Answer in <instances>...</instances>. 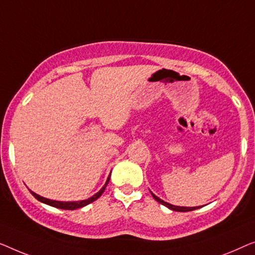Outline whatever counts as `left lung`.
<instances>
[{
    "mask_svg": "<svg viewBox=\"0 0 255 255\" xmlns=\"http://www.w3.org/2000/svg\"><path fill=\"white\" fill-rule=\"evenodd\" d=\"M151 194H152V196H153V199H155V200L157 201V202L162 203L163 206L167 207L168 209L174 210V211H182V213H184V211H192V210L199 209V208H200V207H178V206H172V204L165 202V201H163V200H160V199L158 198V196H156L155 194H153V193H151Z\"/></svg>",
    "mask_w": 255,
    "mask_h": 255,
    "instance_id": "1",
    "label": "left lung"
}]
</instances>
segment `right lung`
Here are the masks:
<instances>
[{
  "label": "right lung",
  "mask_w": 255,
  "mask_h": 255,
  "mask_svg": "<svg viewBox=\"0 0 255 255\" xmlns=\"http://www.w3.org/2000/svg\"><path fill=\"white\" fill-rule=\"evenodd\" d=\"M110 177H111V175H110ZM110 177L107 178L106 184L103 186V188L100 189V191L97 193V194L91 196L90 199L84 200V201H77V202H61V201H53V200H48V199H46V198H42V196L35 194V193H33V192H31V193H32V195H33L35 199L40 201V202H44L46 204H48V206H52V207H55V208H60V209H64V210H75V209H78V208H82V207L87 206V204L91 203V202H93V201H96L97 199H98L99 196L103 194L104 191H105L106 186H107V184H109V181H110Z\"/></svg>",
  "instance_id": "1"
}]
</instances>
